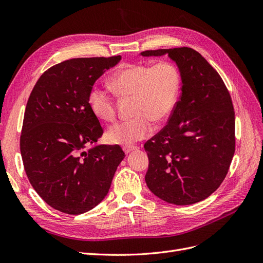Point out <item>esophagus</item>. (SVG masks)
I'll use <instances>...</instances> for the list:
<instances>
[{"label": "esophagus", "instance_id": "obj_1", "mask_svg": "<svg viewBox=\"0 0 263 263\" xmlns=\"http://www.w3.org/2000/svg\"><path fill=\"white\" fill-rule=\"evenodd\" d=\"M137 149H138V147H136V146H125V147L123 148L124 153H125L126 155H128V154L132 153V151L137 150Z\"/></svg>", "mask_w": 263, "mask_h": 263}]
</instances>
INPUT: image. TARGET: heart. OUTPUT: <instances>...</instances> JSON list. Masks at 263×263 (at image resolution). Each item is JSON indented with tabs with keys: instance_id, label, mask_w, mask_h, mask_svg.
<instances>
[{
	"instance_id": "b5f03b06",
	"label": "heart",
	"mask_w": 263,
	"mask_h": 263,
	"mask_svg": "<svg viewBox=\"0 0 263 263\" xmlns=\"http://www.w3.org/2000/svg\"><path fill=\"white\" fill-rule=\"evenodd\" d=\"M109 83L118 95L134 98V118L116 123L107 133V139L118 145H130L146 138L154 130V122L168 119L179 102L182 77L172 61L163 60L151 66L130 63L117 70ZM89 104L99 121L113 122L116 116L115 103L107 91L93 87Z\"/></svg>"
}]
</instances>
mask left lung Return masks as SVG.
<instances>
[{"label": "left lung", "instance_id": "obj_1", "mask_svg": "<svg viewBox=\"0 0 263 263\" xmlns=\"http://www.w3.org/2000/svg\"><path fill=\"white\" fill-rule=\"evenodd\" d=\"M168 57L182 77L181 98L164 128L145 144L146 183L162 201L201 202L224 181L235 153V112L227 87L201 53L187 47L142 51Z\"/></svg>", "mask_w": 263, "mask_h": 263}]
</instances>
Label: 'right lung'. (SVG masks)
Returning a JSON list of instances; mask_svg holds the SVG:
<instances>
[{"label": "right lung", "mask_w": 263, "mask_h": 263, "mask_svg": "<svg viewBox=\"0 0 263 263\" xmlns=\"http://www.w3.org/2000/svg\"><path fill=\"white\" fill-rule=\"evenodd\" d=\"M121 59L66 60L45 71L29 95L22 159L30 184L54 210L78 215L94 209L125 158L118 145L99 144L103 129L89 104L95 81Z\"/></svg>", "instance_id": "obj_1"}]
</instances>
